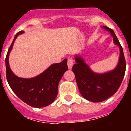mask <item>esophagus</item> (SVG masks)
<instances>
[{
    "label": "esophagus",
    "mask_w": 131,
    "mask_h": 131,
    "mask_svg": "<svg viewBox=\"0 0 131 131\" xmlns=\"http://www.w3.org/2000/svg\"><path fill=\"white\" fill-rule=\"evenodd\" d=\"M73 64H74V63H73V59L71 58H69L68 59V68H69V69H71V68H72Z\"/></svg>",
    "instance_id": "34e87169"
}]
</instances>
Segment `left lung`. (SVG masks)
<instances>
[{"label":"left lung","mask_w":131,"mask_h":131,"mask_svg":"<svg viewBox=\"0 0 131 131\" xmlns=\"http://www.w3.org/2000/svg\"><path fill=\"white\" fill-rule=\"evenodd\" d=\"M102 27L110 32L113 42L119 48V58L116 68L104 73H96L91 70L79 56H75L76 63L72 68L81 94L85 99L93 102L104 101L117 91L123 79L126 69L123 48L114 31L106 26Z\"/></svg>","instance_id":"obj_1"}]
</instances>
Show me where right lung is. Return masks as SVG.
Listing matches in <instances>:
<instances>
[{"label":"right lung","instance_id":"right-lung-1","mask_svg":"<svg viewBox=\"0 0 131 131\" xmlns=\"http://www.w3.org/2000/svg\"><path fill=\"white\" fill-rule=\"evenodd\" d=\"M24 33L21 31L16 35L6 54L7 81L13 92L27 104L34 107H43L52 104L57 96L59 82L68 69L67 59L60 63L52 64L44 72L33 78L17 77L9 66V54L17 37Z\"/></svg>","mask_w":131,"mask_h":131}]
</instances>
